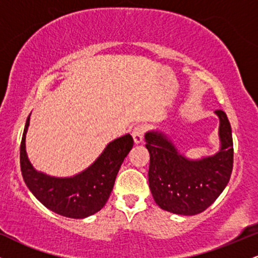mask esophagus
Returning <instances> with one entry per match:
<instances>
[{
	"instance_id": "34e87169",
	"label": "esophagus",
	"mask_w": 258,
	"mask_h": 258,
	"mask_svg": "<svg viewBox=\"0 0 258 258\" xmlns=\"http://www.w3.org/2000/svg\"><path fill=\"white\" fill-rule=\"evenodd\" d=\"M146 132V127L144 126H136L132 131V137L136 144H141L143 142V136Z\"/></svg>"
}]
</instances>
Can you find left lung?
<instances>
[{
	"label": "left lung",
	"instance_id": "left-lung-1",
	"mask_svg": "<svg viewBox=\"0 0 258 258\" xmlns=\"http://www.w3.org/2000/svg\"><path fill=\"white\" fill-rule=\"evenodd\" d=\"M220 119L221 148L215 155L188 159L164 132L146 133L150 155L149 188L162 210L176 215H198L220 197L233 170V137L226 112L216 110Z\"/></svg>",
	"mask_w": 258,
	"mask_h": 258
}]
</instances>
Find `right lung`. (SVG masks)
I'll return each instance as SVG.
<instances>
[{
  "instance_id": "right-lung-1",
  "label": "right lung",
  "mask_w": 258,
  "mask_h": 258,
  "mask_svg": "<svg viewBox=\"0 0 258 258\" xmlns=\"http://www.w3.org/2000/svg\"><path fill=\"white\" fill-rule=\"evenodd\" d=\"M29 123L30 115L20 144V170L35 198L51 211L69 218H86L102 210L110 197L121 164L133 147L131 135L110 142L82 172L73 177H53L35 170L28 158L25 138Z\"/></svg>"
}]
</instances>
